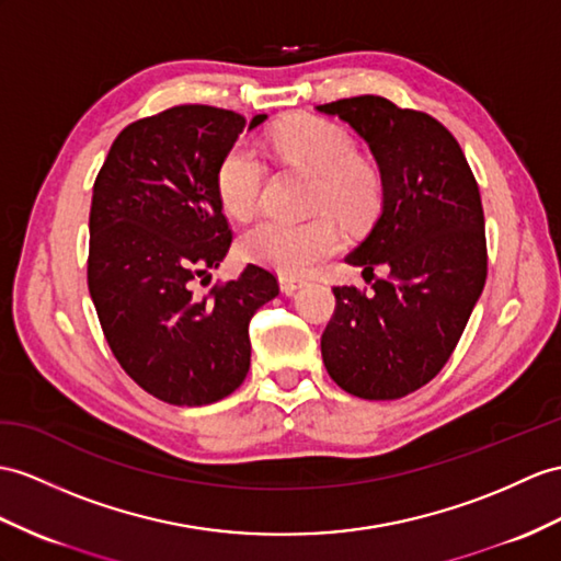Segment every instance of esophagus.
Wrapping results in <instances>:
<instances>
[{"label":"esophagus","instance_id":"obj_1","mask_svg":"<svg viewBox=\"0 0 561 561\" xmlns=\"http://www.w3.org/2000/svg\"><path fill=\"white\" fill-rule=\"evenodd\" d=\"M305 285H307V280H302V278L280 276V290H283L285 295H293V293H297L299 288H305Z\"/></svg>","mask_w":561,"mask_h":561}]
</instances>
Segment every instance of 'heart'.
I'll use <instances>...</instances> for the list:
<instances>
[{"label":"heart","mask_w":561,"mask_h":561,"mask_svg":"<svg viewBox=\"0 0 561 561\" xmlns=\"http://www.w3.org/2000/svg\"><path fill=\"white\" fill-rule=\"evenodd\" d=\"M276 152L293 163H302L319 175L313 209L331 211L345 226L371 221L380 204V178L374 167L357 157V142L333 121L297 116L273 130ZM266 167L250 145L228 149L216 169V193L224 209L236 218H248L262 204ZM340 233L328 216L309 221H285L268 216L242 233L240 250L252 262L280 273H307L313 264L335 254Z\"/></svg>","instance_id":"obj_1"}]
</instances>
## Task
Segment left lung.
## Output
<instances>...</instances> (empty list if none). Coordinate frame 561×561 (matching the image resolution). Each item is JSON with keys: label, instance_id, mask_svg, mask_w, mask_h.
Returning a JSON list of instances; mask_svg holds the SVG:
<instances>
[{"label": "left lung", "instance_id": "left-lung-1", "mask_svg": "<svg viewBox=\"0 0 561 561\" xmlns=\"http://www.w3.org/2000/svg\"><path fill=\"white\" fill-rule=\"evenodd\" d=\"M350 123L371 149L383 207L347 256L371 293L335 285L321 335L325 371L362 400H398L426 386L453 357L488 276L485 218L476 178L455 135L433 116L386 98L317 106Z\"/></svg>", "mask_w": 561, "mask_h": 561}]
</instances>
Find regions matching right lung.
I'll return each mask as SVG.
<instances>
[{"label": "right lung", "mask_w": 561, "mask_h": 561, "mask_svg": "<svg viewBox=\"0 0 561 561\" xmlns=\"http://www.w3.org/2000/svg\"><path fill=\"white\" fill-rule=\"evenodd\" d=\"M252 121L181 104L118 133L92 187L88 288L114 357L157 400L202 407L228 398L250 371V321L278 295L271 271L195 295L233 242L216 169Z\"/></svg>", "instance_id": "right-lung-1"}]
</instances>
